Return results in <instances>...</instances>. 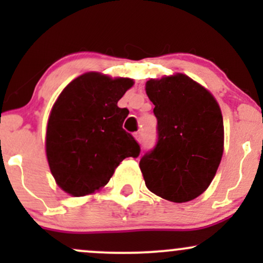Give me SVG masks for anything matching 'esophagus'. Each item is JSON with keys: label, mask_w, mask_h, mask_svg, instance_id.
<instances>
[{"label": "esophagus", "mask_w": 263, "mask_h": 263, "mask_svg": "<svg viewBox=\"0 0 263 263\" xmlns=\"http://www.w3.org/2000/svg\"><path fill=\"white\" fill-rule=\"evenodd\" d=\"M134 136H135L136 141H137V142H141V141H142V132H140V131L135 132Z\"/></svg>", "instance_id": "34e87169"}]
</instances>
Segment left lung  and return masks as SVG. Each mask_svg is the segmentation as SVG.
Wrapping results in <instances>:
<instances>
[{"mask_svg": "<svg viewBox=\"0 0 263 263\" xmlns=\"http://www.w3.org/2000/svg\"><path fill=\"white\" fill-rule=\"evenodd\" d=\"M146 92L153 102L158 141L141 158L151 192L173 203L203 194L224 152V122L215 98L184 74L151 79Z\"/></svg>", "mask_w": 263, "mask_h": 263, "instance_id": "1", "label": "left lung"}]
</instances>
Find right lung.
I'll return each mask as SVG.
<instances>
[{"mask_svg": "<svg viewBox=\"0 0 263 263\" xmlns=\"http://www.w3.org/2000/svg\"><path fill=\"white\" fill-rule=\"evenodd\" d=\"M132 85L128 78L86 73L57 99L48 120L45 152L54 179L65 193L92 194L106 185L123 159L140 156V144L122 128L128 110L117 106Z\"/></svg>", "mask_w": 263, "mask_h": 263, "instance_id": "right-lung-1", "label": "right lung"}]
</instances>
